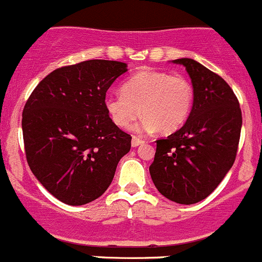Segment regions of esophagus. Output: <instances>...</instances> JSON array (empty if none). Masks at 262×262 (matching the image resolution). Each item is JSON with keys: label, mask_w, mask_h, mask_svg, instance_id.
<instances>
[{"label": "esophagus", "mask_w": 262, "mask_h": 262, "mask_svg": "<svg viewBox=\"0 0 262 262\" xmlns=\"http://www.w3.org/2000/svg\"><path fill=\"white\" fill-rule=\"evenodd\" d=\"M142 144H144V140L142 139H140V137H137V136L132 137V141H131L132 147H136V146H139V145H142Z\"/></svg>", "instance_id": "obj_1"}]
</instances>
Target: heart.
Segmentation results:
<instances>
[{
    "label": "heart",
    "instance_id": "obj_1",
    "mask_svg": "<svg viewBox=\"0 0 262 262\" xmlns=\"http://www.w3.org/2000/svg\"><path fill=\"white\" fill-rule=\"evenodd\" d=\"M192 100V86L186 77L146 70L128 77L121 93H108L104 108L111 121L121 128L128 127L142 113L145 116L134 131L150 134L160 128L172 132L187 120Z\"/></svg>",
    "mask_w": 262,
    "mask_h": 262
}]
</instances>
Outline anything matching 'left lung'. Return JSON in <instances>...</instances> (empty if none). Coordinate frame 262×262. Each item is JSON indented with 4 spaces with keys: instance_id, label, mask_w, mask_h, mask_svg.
I'll return each instance as SVG.
<instances>
[{
    "instance_id": "left-lung-1",
    "label": "left lung",
    "mask_w": 262,
    "mask_h": 262,
    "mask_svg": "<svg viewBox=\"0 0 262 262\" xmlns=\"http://www.w3.org/2000/svg\"><path fill=\"white\" fill-rule=\"evenodd\" d=\"M183 64L193 88V104L185 125L157 140L149 167L155 187L168 200L191 205L208 198L223 181L237 155L242 112L224 79L191 58Z\"/></svg>"
}]
</instances>
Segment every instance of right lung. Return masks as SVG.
Here are the masks:
<instances>
[{
    "label": "right lung",
    "mask_w": 262,
    "mask_h": 262,
    "mask_svg": "<svg viewBox=\"0 0 262 262\" xmlns=\"http://www.w3.org/2000/svg\"><path fill=\"white\" fill-rule=\"evenodd\" d=\"M127 64L90 59L57 69L37 85L23 111L28 164L49 193L67 205L105 192L131 149V136L111 121L105 93Z\"/></svg>",
    "instance_id": "add662e5"
}]
</instances>
